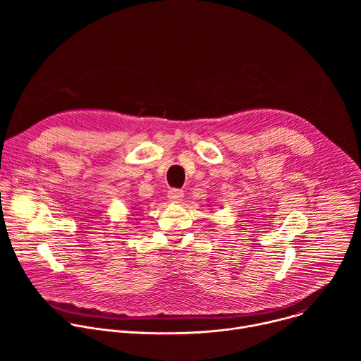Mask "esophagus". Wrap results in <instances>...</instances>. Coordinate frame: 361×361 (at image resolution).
Wrapping results in <instances>:
<instances>
[{"label":"esophagus","instance_id":"34e87169","mask_svg":"<svg viewBox=\"0 0 361 361\" xmlns=\"http://www.w3.org/2000/svg\"><path fill=\"white\" fill-rule=\"evenodd\" d=\"M167 197H169V200H170V201H173V202H178V201H181V200H183L184 192H183V190L171 188V190L167 192Z\"/></svg>","mask_w":361,"mask_h":361}]
</instances>
